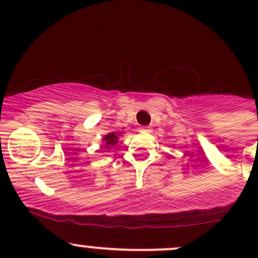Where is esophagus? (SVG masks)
Masks as SVG:
<instances>
[{"mask_svg":"<svg viewBox=\"0 0 258 258\" xmlns=\"http://www.w3.org/2000/svg\"><path fill=\"white\" fill-rule=\"evenodd\" d=\"M149 131H151V127H148V126L140 127V132H149Z\"/></svg>","mask_w":258,"mask_h":258,"instance_id":"esophagus-1","label":"esophagus"}]
</instances>
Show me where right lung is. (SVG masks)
Masks as SVG:
<instances>
[{"instance_id":"obj_1","label":"right lung","mask_w":258,"mask_h":258,"mask_svg":"<svg viewBox=\"0 0 258 258\" xmlns=\"http://www.w3.org/2000/svg\"><path fill=\"white\" fill-rule=\"evenodd\" d=\"M122 135V132H117V134H115V132H110V134L105 135L103 137V142H104V146L101 147L103 149H107L109 151L110 148H112V147L116 146V143H117L118 141V137Z\"/></svg>"}]
</instances>
